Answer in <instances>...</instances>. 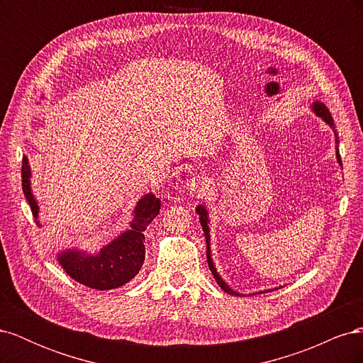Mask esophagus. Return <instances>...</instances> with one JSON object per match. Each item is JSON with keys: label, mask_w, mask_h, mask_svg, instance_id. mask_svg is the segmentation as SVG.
Returning a JSON list of instances; mask_svg holds the SVG:
<instances>
[{"label": "esophagus", "mask_w": 363, "mask_h": 363, "mask_svg": "<svg viewBox=\"0 0 363 363\" xmlns=\"http://www.w3.org/2000/svg\"><path fill=\"white\" fill-rule=\"evenodd\" d=\"M206 177H200V175H195V177H191L188 182H186V188H188V191L191 192H196L199 189H201L203 186L206 184Z\"/></svg>", "instance_id": "obj_1"}]
</instances>
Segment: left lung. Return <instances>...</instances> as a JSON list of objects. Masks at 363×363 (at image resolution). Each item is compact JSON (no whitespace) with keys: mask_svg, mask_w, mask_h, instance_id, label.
Here are the masks:
<instances>
[{"mask_svg":"<svg viewBox=\"0 0 363 363\" xmlns=\"http://www.w3.org/2000/svg\"><path fill=\"white\" fill-rule=\"evenodd\" d=\"M313 111H315V113H316L318 116H321L328 125L333 127V119H332V115H330V112H328V108H327L323 103H313ZM336 142H337V139H336ZM336 157H337L339 164H342V160H340V156H339V150H336ZM196 213L200 215V223H201V227H203V232H204V235H206V248H207L206 256H207L208 268H211V271H212V274H213L215 280L218 281V284H219V286H221V289H223L224 292H227V294H230V295H238L236 292H233L232 289H230V288L227 286V284L223 281V279H221V277H219V274L216 272V269H215V267H213V263H212V257H211V245H208V240H211V235H208V227H207V212H206V208H204L203 206H199V207H196Z\"/></svg>","mask_w":363,"mask_h":363,"instance_id":"8db88e82","label":"left lung"}]
</instances>
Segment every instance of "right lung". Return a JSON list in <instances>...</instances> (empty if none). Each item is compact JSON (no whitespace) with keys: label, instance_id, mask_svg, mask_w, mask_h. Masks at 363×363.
Wrapping results in <instances>:
<instances>
[{"label":"right lung","instance_id":"obj_1","mask_svg":"<svg viewBox=\"0 0 363 363\" xmlns=\"http://www.w3.org/2000/svg\"><path fill=\"white\" fill-rule=\"evenodd\" d=\"M23 191L30 204L33 216L38 218V204L30 191V168L27 157H23ZM160 201L147 194L135 211L133 223L128 232L121 235L112 244L104 247L100 255L87 256L82 251H65L59 262L75 281L98 291L123 286L133 279L145 260L144 230L157 216Z\"/></svg>","mask_w":363,"mask_h":363}]
</instances>
